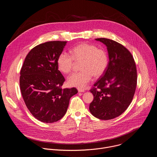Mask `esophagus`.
I'll list each match as a JSON object with an SVG mask.
<instances>
[{"mask_svg":"<svg viewBox=\"0 0 157 157\" xmlns=\"http://www.w3.org/2000/svg\"><path fill=\"white\" fill-rule=\"evenodd\" d=\"M78 92H79V93H83L85 91L84 89H83L82 88H78Z\"/></svg>","mask_w":157,"mask_h":157,"instance_id":"1","label":"esophagus"}]
</instances>
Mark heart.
Segmentation results:
<instances>
[{
    "label": "heart",
    "mask_w": 157,
    "mask_h": 157,
    "mask_svg": "<svg viewBox=\"0 0 157 157\" xmlns=\"http://www.w3.org/2000/svg\"><path fill=\"white\" fill-rule=\"evenodd\" d=\"M71 55L61 53L57 59L58 70L63 73H70L74 62L81 63L79 72L71 74L67 79L68 84L73 87L84 88L90 82L93 76L99 78L105 71L109 59L106 52L96 45L82 43L70 50Z\"/></svg>",
    "instance_id": "b5f03b06"
}]
</instances>
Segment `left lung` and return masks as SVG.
I'll return each mask as SVG.
<instances>
[{"label":"left lung","mask_w":157,"mask_h":157,"mask_svg":"<svg viewBox=\"0 0 157 157\" xmlns=\"http://www.w3.org/2000/svg\"><path fill=\"white\" fill-rule=\"evenodd\" d=\"M96 40L107 47V68L90 91L94 99L89 105L93 116L109 120L121 116L130 104L136 92L137 68L131 53L121 43L104 38Z\"/></svg>","instance_id":"obj_1"}]
</instances>
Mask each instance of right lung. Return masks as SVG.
I'll return each instance as SVG.
<instances>
[{"instance_id": "obj_1", "label": "right lung", "mask_w": 157, "mask_h": 157, "mask_svg": "<svg viewBox=\"0 0 157 157\" xmlns=\"http://www.w3.org/2000/svg\"><path fill=\"white\" fill-rule=\"evenodd\" d=\"M67 41H52L38 44L27 55L20 76L21 93L30 113L38 121L53 123L61 119L75 87L62 89L65 79L58 70L57 59Z\"/></svg>"}]
</instances>
